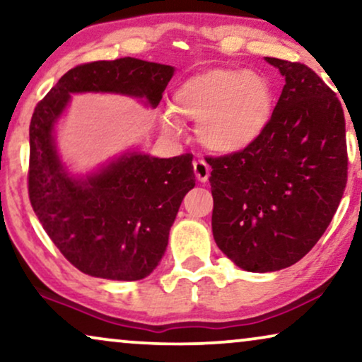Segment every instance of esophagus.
Listing matches in <instances>:
<instances>
[{
  "instance_id": "34e87169",
  "label": "esophagus",
  "mask_w": 362,
  "mask_h": 362,
  "mask_svg": "<svg viewBox=\"0 0 362 362\" xmlns=\"http://www.w3.org/2000/svg\"><path fill=\"white\" fill-rule=\"evenodd\" d=\"M192 168H194V175L201 182H206L207 180H209L211 168L204 160H201V158L199 160H196L194 163H192Z\"/></svg>"
}]
</instances>
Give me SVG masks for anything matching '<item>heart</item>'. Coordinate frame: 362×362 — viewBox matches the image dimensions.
<instances>
[{
	"label": "heart",
	"instance_id": "obj_1",
	"mask_svg": "<svg viewBox=\"0 0 362 362\" xmlns=\"http://www.w3.org/2000/svg\"><path fill=\"white\" fill-rule=\"evenodd\" d=\"M163 117L166 132L181 133L177 118L199 122L197 138L217 153H234L260 138L274 113V90L262 74L212 69L182 83Z\"/></svg>",
	"mask_w": 362,
	"mask_h": 362
}]
</instances>
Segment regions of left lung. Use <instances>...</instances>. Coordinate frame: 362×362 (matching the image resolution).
Returning <instances> with one entry per match:
<instances>
[{"instance_id": "1", "label": "left lung", "mask_w": 362, "mask_h": 362, "mask_svg": "<svg viewBox=\"0 0 362 362\" xmlns=\"http://www.w3.org/2000/svg\"><path fill=\"white\" fill-rule=\"evenodd\" d=\"M285 77L257 141L212 168V234L247 272L293 265L328 229L348 181L344 112L336 93L300 62L265 57Z\"/></svg>"}]
</instances>
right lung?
<instances>
[{
  "label": "right lung",
  "instance_id": "right-lung-1",
  "mask_svg": "<svg viewBox=\"0 0 362 362\" xmlns=\"http://www.w3.org/2000/svg\"><path fill=\"white\" fill-rule=\"evenodd\" d=\"M175 69L122 57L76 66L34 108L29 125V201L61 254L83 274L141 280L165 255L182 197L196 185L192 155L122 156L87 180L64 170L52 140L69 93L117 92L155 108Z\"/></svg>",
  "mask_w": 362,
  "mask_h": 362
}]
</instances>
